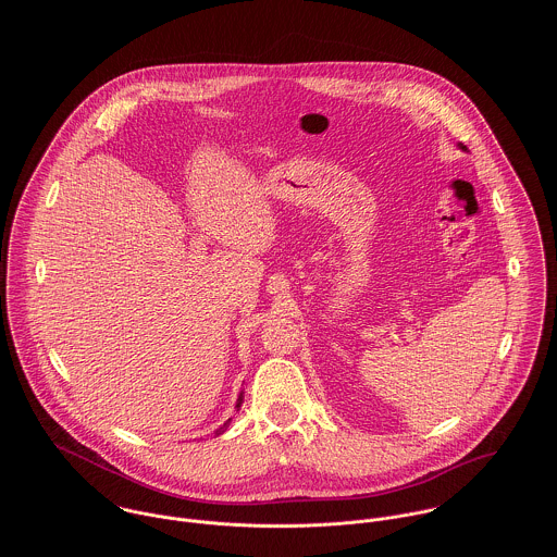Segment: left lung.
<instances>
[{
    "label": "left lung",
    "instance_id": "8db88e82",
    "mask_svg": "<svg viewBox=\"0 0 557 557\" xmlns=\"http://www.w3.org/2000/svg\"><path fill=\"white\" fill-rule=\"evenodd\" d=\"M459 150H463V152H468V148L463 146V144H459Z\"/></svg>",
    "mask_w": 557,
    "mask_h": 557
}]
</instances>
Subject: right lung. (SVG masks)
Instances as JSON below:
<instances>
[{"label":"right lung","mask_w":557,"mask_h":557,"mask_svg":"<svg viewBox=\"0 0 557 557\" xmlns=\"http://www.w3.org/2000/svg\"><path fill=\"white\" fill-rule=\"evenodd\" d=\"M242 403H244V393H242V391H239L238 400H236V409H239V407H242ZM230 422H232V418H230V420H227V422H223V424H221V426H219V429H216V431H214V435H223V433H225V431H227V426H230Z\"/></svg>","instance_id":"obj_1"}]
</instances>
